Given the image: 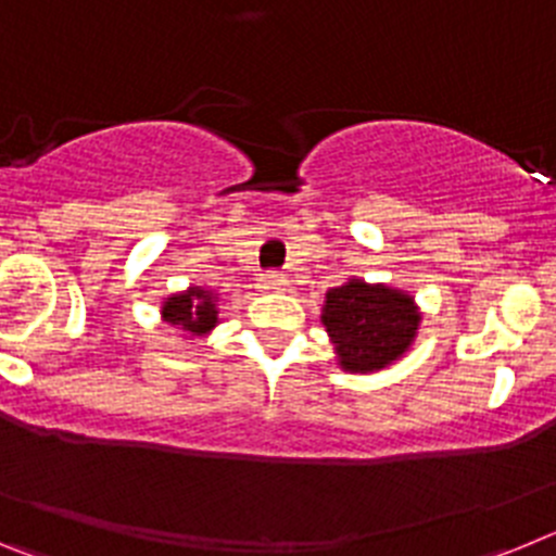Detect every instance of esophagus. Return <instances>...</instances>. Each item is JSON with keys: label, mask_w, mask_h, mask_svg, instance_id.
<instances>
[{"label": "esophagus", "mask_w": 556, "mask_h": 556, "mask_svg": "<svg viewBox=\"0 0 556 556\" xmlns=\"http://www.w3.org/2000/svg\"><path fill=\"white\" fill-rule=\"evenodd\" d=\"M258 283H262L264 292H283L287 289V275L281 273H264L262 278H258Z\"/></svg>", "instance_id": "1"}]
</instances>
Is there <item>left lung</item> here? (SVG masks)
<instances>
[{
  "instance_id": "1",
  "label": "left lung",
  "mask_w": 556,
  "mask_h": 556,
  "mask_svg": "<svg viewBox=\"0 0 556 556\" xmlns=\"http://www.w3.org/2000/svg\"><path fill=\"white\" fill-rule=\"evenodd\" d=\"M424 312L415 294L390 283H367L351 275L326 292L320 323L345 372H378L395 365L415 345Z\"/></svg>"
}]
</instances>
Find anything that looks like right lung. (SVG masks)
Returning <instances> with one entry per match:
<instances>
[{
    "label": "right lung",
    "mask_w": 556,
    "mask_h": 556,
    "mask_svg": "<svg viewBox=\"0 0 556 556\" xmlns=\"http://www.w3.org/2000/svg\"><path fill=\"white\" fill-rule=\"evenodd\" d=\"M161 320L180 328L186 339L205 337L219 326V294L198 283L166 294L161 301Z\"/></svg>",
    "instance_id": "1"
}]
</instances>
